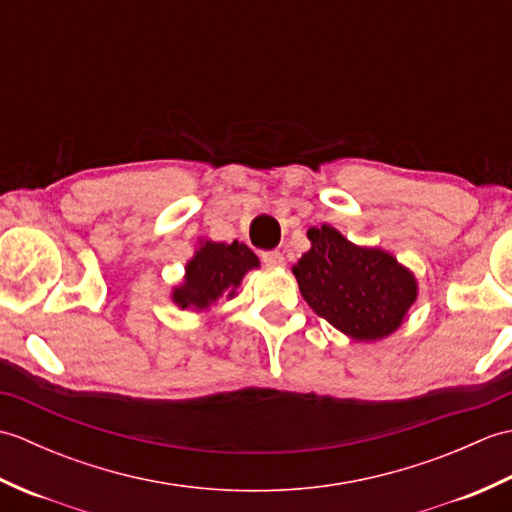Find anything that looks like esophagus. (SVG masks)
I'll list each match as a JSON object with an SVG mask.
<instances>
[{"label": "esophagus", "instance_id": "34e87169", "mask_svg": "<svg viewBox=\"0 0 512 512\" xmlns=\"http://www.w3.org/2000/svg\"><path fill=\"white\" fill-rule=\"evenodd\" d=\"M262 262H264L266 266H284V264H286V262H284V255L277 253V250H273V253H264V255H262Z\"/></svg>", "mask_w": 512, "mask_h": 512}]
</instances>
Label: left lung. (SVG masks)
Instances as JSON below:
<instances>
[{"label": "left lung", "instance_id": "left-lung-1", "mask_svg": "<svg viewBox=\"0 0 512 512\" xmlns=\"http://www.w3.org/2000/svg\"><path fill=\"white\" fill-rule=\"evenodd\" d=\"M310 250L292 266L308 306L358 343L394 334L418 299V279L378 246H358L330 224L308 228Z\"/></svg>", "mask_w": 512, "mask_h": 512}]
</instances>
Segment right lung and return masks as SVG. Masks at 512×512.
Instances as JSON below:
<instances>
[{"label":"right lung","instance_id":"right-lung-1","mask_svg":"<svg viewBox=\"0 0 512 512\" xmlns=\"http://www.w3.org/2000/svg\"><path fill=\"white\" fill-rule=\"evenodd\" d=\"M255 268H259V259L246 244L202 237L184 266L182 281L171 288L169 297L180 310L211 312L220 299H233L242 279Z\"/></svg>","mask_w":512,"mask_h":512}]
</instances>
